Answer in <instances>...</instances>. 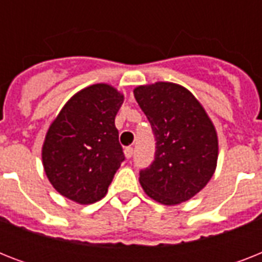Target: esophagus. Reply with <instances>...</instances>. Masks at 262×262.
<instances>
[{"label":"esophagus","instance_id":"obj_1","mask_svg":"<svg viewBox=\"0 0 262 262\" xmlns=\"http://www.w3.org/2000/svg\"><path fill=\"white\" fill-rule=\"evenodd\" d=\"M125 156H126L127 159H130L132 156H133V148L132 147L125 148Z\"/></svg>","mask_w":262,"mask_h":262}]
</instances>
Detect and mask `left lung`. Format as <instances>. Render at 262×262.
<instances>
[{
	"mask_svg": "<svg viewBox=\"0 0 262 262\" xmlns=\"http://www.w3.org/2000/svg\"><path fill=\"white\" fill-rule=\"evenodd\" d=\"M151 123L155 158L140 170V183L151 199L175 205L191 199L215 172L217 136L199 100L178 84L155 83L135 90Z\"/></svg>",
	"mask_w": 262,
	"mask_h": 262,
	"instance_id": "1",
	"label": "left lung"
}]
</instances>
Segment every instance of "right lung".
<instances>
[{
	"label": "right lung",
	"instance_id": "right-lung-1",
	"mask_svg": "<svg viewBox=\"0 0 262 262\" xmlns=\"http://www.w3.org/2000/svg\"><path fill=\"white\" fill-rule=\"evenodd\" d=\"M123 95L107 84L80 91L51 123L42 159L54 189L79 204L103 199L125 160L115 127Z\"/></svg>",
	"mask_w": 262,
	"mask_h": 262
}]
</instances>
